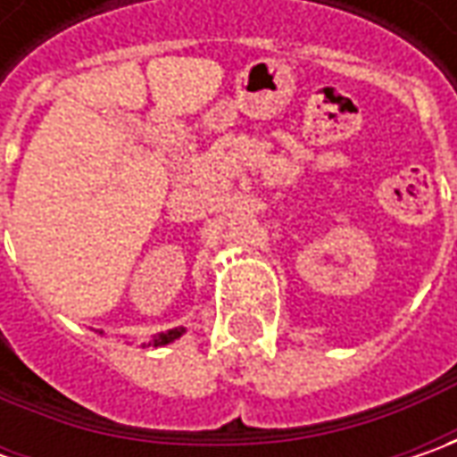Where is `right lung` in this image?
Segmentation results:
<instances>
[{
	"label": "right lung",
	"instance_id": "obj_1",
	"mask_svg": "<svg viewBox=\"0 0 457 457\" xmlns=\"http://www.w3.org/2000/svg\"><path fill=\"white\" fill-rule=\"evenodd\" d=\"M183 333H185V328H172V330H165V333H157L147 345H152V348H160V345H167V343L178 341Z\"/></svg>",
	"mask_w": 457,
	"mask_h": 457
}]
</instances>
